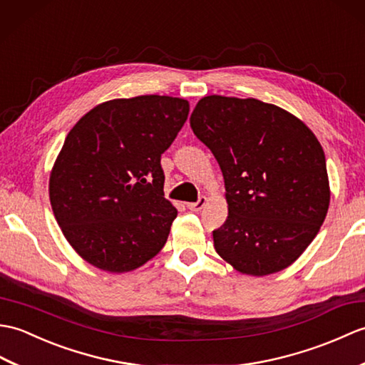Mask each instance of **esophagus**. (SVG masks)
<instances>
[{
    "instance_id": "1",
    "label": "esophagus",
    "mask_w": 365,
    "mask_h": 365,
    "mask_svg": "<svg viewBox=\"0 0 365 365\" xmlns=\"http://www.w3.org/2000/svg\"><path fill=\"white\" fill-rule=\"evenodd\" d=\"M206 203H207V198L206 197H201L197 203H189L187 205V209H190V210H201L203 209L205 206H206Z\"/></svg>"
}]
</instances>
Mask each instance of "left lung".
<instances>
[{
  "label": "left lung",
  "mask_w": 365,
  "mask_h": 365,
  "mask_svg": "<svg viewBox=\"0 0 365 365\" xmlns=\"http://www.w3.org/2000/svg\"><path fill=\"white\" fill-rule=\"evenodd\" d=\"M190 128L225 180L228 217L212 232L218 256L251 277L287 269L317 236L329 207L317 137L274 104L222 95L197 103Z\"/></svg>",
  "instance_id": "obj_1"
}]
</instances>
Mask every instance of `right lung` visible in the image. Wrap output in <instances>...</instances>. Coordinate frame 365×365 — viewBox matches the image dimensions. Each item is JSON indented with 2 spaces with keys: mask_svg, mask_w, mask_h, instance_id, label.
<instances>
[{
  "mask_svg": "<svg viewBox=\"0 0 365 365\" xmlns=\"http://www.w3.org/2000/svg\"><path fill=\"white\" fill-rule=\"evenodd\" d=\"M189 101L142 95L104 101L67 134L50 175V201L76 253L109 273L139 269L165 245L176 207L164 198V153Z\"/></svg>",
  "mask_w": 365,
  "mask_h": 365,
  "instance_id": "1",
  "label": "right lung"
}]
</instances>
